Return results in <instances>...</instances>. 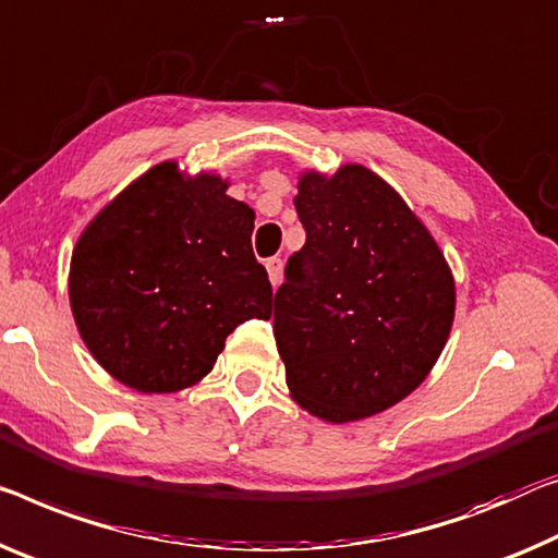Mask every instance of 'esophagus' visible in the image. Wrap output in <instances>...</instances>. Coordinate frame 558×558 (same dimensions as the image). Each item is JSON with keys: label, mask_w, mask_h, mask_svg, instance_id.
Returning a JSON list of instances; mask_svg holds the SVG:
<instances>
[{"label": "esophagus", "mask_w": 558, "mask_h": 558, "mask_svg": "<svg viewBox=\"0 0 558 558\" xmlns=\"http://www.w3.org/2000/svg\"><path fill=\"white\" fill-rule=\"evenodd\" d=\"M267 271H269L271 287L277 289L281 284V274H284V262L277 259V256H274V259H267Z\"/></svg>", "instance_id": "34e87169"}]
</instances>
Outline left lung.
Returning a JSON list of instances; mask_svg holds the SVG:
<instances>
[{"instance_id": "obj_1", "label": "left lung", "mask_w": 558, "mask_h": 558, "mask_svg": "<svg viewBox=\"0 0 558 558\" xmlns=\"http://www.w3.org/2000/svg\"><path fill=\"white\" fill-rule=\"evenodd\" d=\"M306 242L274 296V337L291 399L349 424L407 399L441 356L457 284L424 221L362 165L302 171Z\"/></svg>"}]
</instances>
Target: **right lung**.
I'll list each match as a JSON object with an SVG mask.
<instances>
[{"mask_svg":"<svg viewBox=\"0 0 558 558\" xmlns=\"http://www.w3.org/2000/svg\"><path fill=\"white\" fill-rule=\"evenodd\" d=\"M229 179L169 159L119 192L70 264V304L89 354L140 393H174L207 376L239 324L271 316L254 259V209Z\"/></svg>","mask_w":558,"mask_h":558,"instance_id":"obj_1","label":"right lung"}]
</instances>
